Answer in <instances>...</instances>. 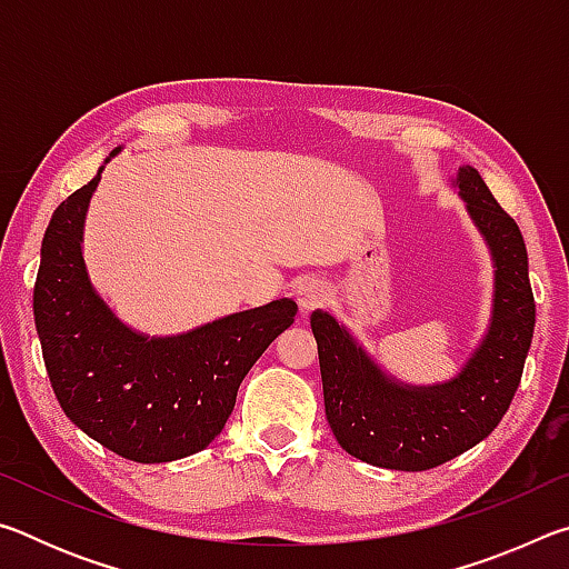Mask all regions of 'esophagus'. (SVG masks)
Returning <instances> with one entry per match:
<instances>
[{
    "label": "esophagus",
    "instance_id": "1",
    "mask_svg": "<svg viewBox=\"0 0 569 569\" xmlns=\"http://www.w3.org/2000/svg\"><path fill=\"white\" fill-rule=\"evenodd\" d=\"M293 298L298 308H301L303 313H308L326 301V286L323 281H319V278H301V281L293 286Z\"/></svg>",
    "mask_w": 569,
    "mask_h": 569
}]
</instances>
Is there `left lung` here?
<instances>
[{"instance_id":"8db88e82","label":"left lung","mask_w":569,"mask_h":569,"mask_svg":"<svg viewBox=\"0 0 569 569\" xmlns=\"http://www.w3.org/2000/svg\"><path fill=\"white\" fill-rule=\"evenodd\" d=\"M449 188L465 200L495 268L487 329L455 377L401 381L331 311L311 313L326 419L341 449L366 465L423 471L459 457L492 435L522 379L535 333L525 238L477 168L459 166Z\"/></svg>"}]
</instances>
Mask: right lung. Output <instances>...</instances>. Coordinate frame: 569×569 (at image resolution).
<instances>
[{"label":"right lung","instance_id":"right-lung-1","mask_svg":"<svg viewBox=\"0 0 569 569\" xmlns=\"http://www.w3.org/2000/svg\"><path fill=\"white\" fill-rule=\"evenodd\" d=\"M52 213L34 283V326L54 397L77 429L114 455L160 465L223 431L261 353L293 323V298L150 336L124 323L84 263V220L102 170Z\"/></svg>","mask_w":569,"mask_h":569}]
</instances>
